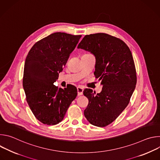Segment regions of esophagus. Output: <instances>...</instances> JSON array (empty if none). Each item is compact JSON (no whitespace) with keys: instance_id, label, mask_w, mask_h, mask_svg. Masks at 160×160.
Returning <instances> with one entry per match:
<instances>
[{"instance_id":"esophagus-1","label":"esophagus","mask_w":160,"mask_h":160,"mask_svg":"<svg viewBox=\"0 0 160 160\" xmlns=\"http://www.w3.org/2000/svg\"><path fill=\"white\" fill-rule=\"evenodd\" d=\"M77 92H78V96H82L83 94V88L80 87H77Z\"/></svg>"}]
</instances>
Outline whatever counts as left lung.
<instances>
[{"label":"left lung","instance_id":"obj_1","mask_svg":"<svg viewBox=\"0 0 160 160\" xmlns=\"http://www.w3.org/2000/svg\"><path fill=\"white\" fill-rule=\"evenodd\" d=\"M78 49L95 56L94 75L103 85L97 94L90 88L84 90L88 99L84 115L92 125L106 127L125 109L135 90L137 75L132 52L123 40L103 33L85 35Z\"/></svg>","mask_w":160,"mask_h":160}]
</instances>
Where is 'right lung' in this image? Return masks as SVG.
Wrapping results in <instances>:
<instances>
[{
    "instance_id": "right-lung-1",
    "label": "right lung",
    "mask_w": 160,
    "mask_h": 160,
    "mask_svg": "<svg viewBox=\"0 0 160 160\" xmlns=\"http://www.w3.org/2000/svg\"><path fill=\"white\" fill-rule=\"evenodd\" d=\"M82 35L56 32L36 42L25 62L22 86L28 106L41 123L61 122L77 89H62L54 85Z\"/></svg>"
}]
</instances>
